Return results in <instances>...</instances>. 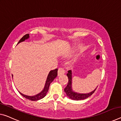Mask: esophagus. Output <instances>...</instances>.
Here are the masks:
<instances>
[{
    "label": "esophagus",
    "instance_id": "34e87169",
    "mask_svg": "<svg viewBox=\"0 0 121 121\" xmlns=\"http://www.w3.org/2000/svg\"><path fill=\"white\" fill-rule=\"evenodd\" d=\"M65 73V70L62 68H59L58 69V72H57V74H58V76H60L61 75L64 74Z\"/></svg>",
    "mask_w": 121,
    "mask_h": 121
}]
</instances>
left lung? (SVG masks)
I'll return each mask as SVG.
<instances>
[{
  "instance_id": "left-lung-1",
  "label": "left lung",
  "mask_w": 121,
  "mask_h": 121,
  "mask_svg": "<svg viewBox=\"0 0 121 121\" xmlns=\"http://www.w3.org/2000/svg\"><path fill=\"white\" fill-rule=\"evenodd\" d=\"M68 78V85L66 86V87L65 88L64 91L66 93L67 96L69 97L70 99H73V100H82V99H84L88 98L90 96H91L94 93L96 89V88L93 91L90 92L89 93L86 94H81L75 92L72 89V70H68V73L67 74Z\"/></svg>"
}]
</instances>
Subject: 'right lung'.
<instances>
[{
    "label": "right lung",
    "mask_w": 121,
    "mask_h": 121,
    "mask_svg": "<svg viewBox=\"0 0 121 121\" xmlns=\"http://www.w3.org/2000/svg\"><path fill=\"white\" fill-rule=\"evenodd\" d=\"M29 38H30L29 34H26V35H25L22 38V39L19 40V41L18 42V44L20 43H22V41H24L25 40L28 39ZM57 75V69H54V70H51L47 76L46 81L45 87H44L43 90L41 92H40V93L38 94L34 95V96H28V95L23 94L21 93L20 92H19V93H20V94L22 95V96L25 97V98L27 99H30V100H31V101L39 100V99L43 98V97H45L46 95V94L48 92V91L50 84L53 82L54 79L55 78H56ZM12 76L13 77V75H12Z\"/></svg>",
    "instance_id": "right-lung-1"
}]
</instances>
